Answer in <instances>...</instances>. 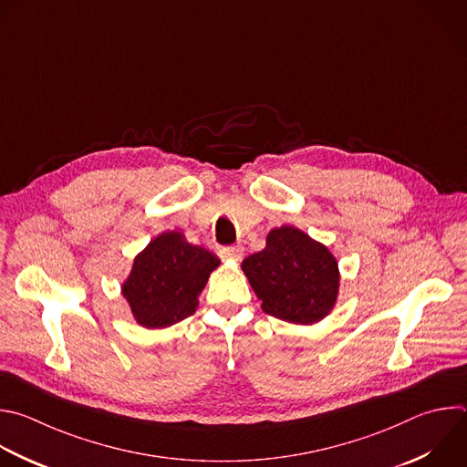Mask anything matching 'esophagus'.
<instances>
[{
    "label": "esophagus",
    "instance_id": "1",
    "mask_svg": "<svg viewBox=\"0 0 467 467\" xmlns=\"http://www.w3.org/2000/svg\"><path fill=\"white\" fill-rule=\"evenodd\" d=\"M220 256L222 258H229V260H242L244 256V247L242 245H229V247H222L220 249Z\"/></svg>",
    "mask_w": 467,
    "mask_h": 467
}]
</instances>
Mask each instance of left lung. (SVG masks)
I'll return each instance as SVG.
<instances>
[{
  "label": "left lung",
  "instance_id": "obj_1",
  "mask_svg": "<svg viewBox=\"0 0 467 467\" xmlns=\"http://www.w3.org/2000/svg\"><path fill=\"white\" fill-rule=\"evenodd\" d=\"M242 269L271 317L312 325L327 317L336 304V258L323 244L291 225L273 229L265 249L247 256Z\"/></svg>",
  "mask_w": 467,
  "mask_h": 467
}]
</instances>
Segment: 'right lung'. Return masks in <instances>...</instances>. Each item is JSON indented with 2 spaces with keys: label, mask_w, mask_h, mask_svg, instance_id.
Masks as SVG:
<instances>
[{
  "label": "right lung",
  "mask_w": 467,
  "mask_h": 467,
  "mask_svg": "<svg viewBox=\"0 0 467 467\" xmlns=\"http://www.w3.org/2000/svg\"><path fill=\"white\" fill-rule=\"evenodd\" d=\"M220 258L194 245L178 231L151 240L133 260L122 285L135 321L144 328H165L196 312L198 295Z\"/></svg>",
  "instance_id": "obj_1"
}]
</instances>
